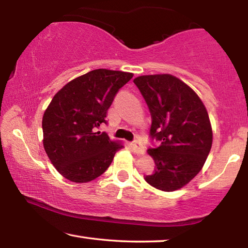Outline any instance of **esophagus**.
<instances>
[{
  "mask_svg": "<svg viewBox=\"0 0 248 248\" xmlns=\"http://www.w3.org/2000/svg\"><path fill=\"white\" fill-rule=\"evenodd\" d=\"M131 146H132V149L134 150V152H136L137 154H144V152H145V149H144V146L142 145L139 141H133L132 143H131Z\"/></svg>",
  "mask_w": 248,
  "mask_h": 248,
  "instance_id": "obj_1",
  "label": "esophagus"
}]
</instances>
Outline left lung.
Wrapping results in <instances>:
<instances>
[{"label": "left lung", "instance_id": "1", "mask_svg": "<svg viewBox=\"0 0 248 248\" xmlns=\"http://www.w3.org/2000/svg\"><path fill=\"white\" fill-rule=\"evenodd\" d=\"M150 109V137L159 142L148 153L155 162L145 180L163 191L187 185L202 169L212 145V128L203 103L187 84L170 74L133 79Z\"/></svg>", "mask_w": 248, "mask_h": 248}]
</instances>
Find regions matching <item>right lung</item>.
I'll return each mask as SVG.
<instances>
[{
    "label": "right lung",
    "instance_id": "right-lung-1",
    "mask_svg": "<svg viewBox=\"0 0 248 248\" xmlns=\"http://www.w3.org/2000/svg\"><path fill=\"white\" fill-rule=\"evenodd\" d=\"M133 74L93 70L72 79L53 96L43 117L44 148L56 170L74 183L102 175L123 144L97 129L118 91Z\"/></svg>",
    "mask_w": 248,
    "mask_h": 248
}]
</instances>
